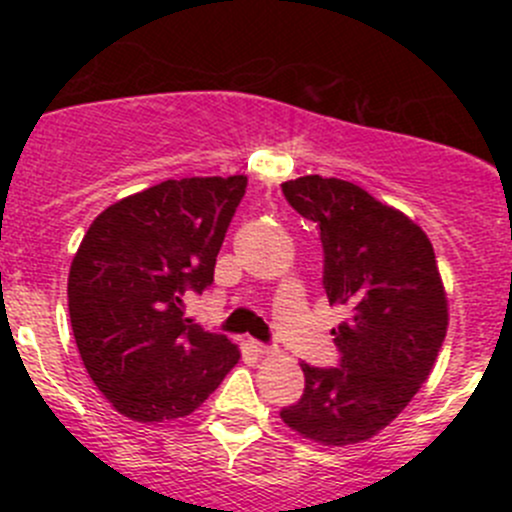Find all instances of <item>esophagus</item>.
<instances>
[{
  "instance_id": "1",
  "label": "esophagus",
  "mask_w": 512,
  "mask_h": 512,
  "mask_svg": "<svg viewBox=\"0 0 512 512\" xmlns=\"http://www.w3.org/2000/svg\"><path fill=\"white\" fill-rule=\"evenodd\" d=\"M250 347H252V352H257L260 356L275 354V347H270V344H265V342H257V339H250Z\"/></svg>"
}]
</instances>
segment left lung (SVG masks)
<instances>
[{
	"mask_svg": "<svg viewBox=\"0 0 512 512\" xmlns=\"http://www.w3.org/2000/svg\"><path fill=\"white\" fill-rule=\"evenodd\" d=\"M282 193L317 223L324 292L347 319L332 329L339 366L302 364V399L280 416L322 446L369 441L409 406L446 339L436 252L414 220L349 180L304 175L282 183Z\"/></svg>",
	"mask_w": 512,
	"mask_h": 512,
	"instance_id": "8db88e82",
	"label": "left lung"
}]
</instances>
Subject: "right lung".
Returning <instances> with one entry per match:
<instances>
[{
	"label": "right lung",
	"mask_w": 512,
	"mask_h": 512,
	"mask_svg": "<svg viewBox=\"0 0 512 512\" xmlns=\"http://www.w3.org/2000/svg\"><path fill=\"white\" fill-rule=\"evenodd\" d=\"M245 175L163 180L108 205L69 270V314L91 381L141 423L188 416L240 349L185 317L213 285L215 257L245 195Z\"/></svg>",
	"instance_id": "obj_1"
}]
</instances>
